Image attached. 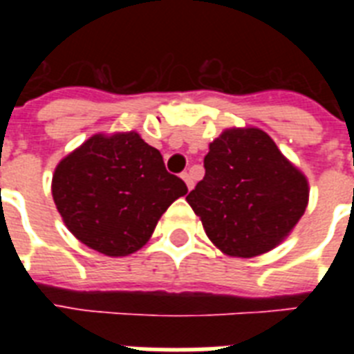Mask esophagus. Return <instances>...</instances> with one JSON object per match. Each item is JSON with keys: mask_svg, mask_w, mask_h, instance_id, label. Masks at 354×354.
Masks as SVG:
<instances>
[{"mask_svg": "<svg viewBox=\"0 0 354 354\" xmlns=\"http://www.w3.org/2000/svg\"><path fill=\"white\" fill-rule=\"evenodd\" d=\"M182 178H183V182H185V185H187V189L189 191H191V189H193V185H194V182H193V176H191V172H182Z\"/></svg>", "mask_w": 354, "mask_h": 354, "instance_id": "1", "label": "esophagus"}]
</instances>
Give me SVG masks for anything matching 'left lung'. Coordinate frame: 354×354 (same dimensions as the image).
I'll list each match as a JSON object with an SVG mask.
<instances>
[{
    "mask_svg": "<svg viewBox=\"0 0 354 354\" xmlns=\"http://www.w3.org/2000/svg\"><path fill=\"white\" fill-rule=\"evenodd\" d=\"M205 176L187 194L211 242L232 257L270 252L308 204V183L261 128H230L209 145Z\"/></svg>",
    "mask_w": 354,
    "mask_h": 354,
    "instance_id": "1",
    "label": "left lung"
}]
</instances>
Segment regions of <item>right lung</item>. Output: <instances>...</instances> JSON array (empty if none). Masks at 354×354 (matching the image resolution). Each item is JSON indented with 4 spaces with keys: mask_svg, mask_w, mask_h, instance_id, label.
<instances>
[{
    "mask_svg": "<svg viewBox=\"0 0 354 354\" xmlns=\"http://www.w3.org/2000/svg\"><path fill=\"white\" fill-rule=\"evenodd\" d=\"M53 200L68 230L91 250L124 257L143 248L167 207L187 193L160 150L138 132L95 133L53 174Z\"/></svg>",
    "mask_w": 354,
    "mask_h": 354,
    "instance_id": "1",
    "label": "right lung"
}]
</instances>
